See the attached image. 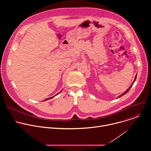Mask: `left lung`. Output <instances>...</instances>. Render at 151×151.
Returning a JSON list of instances; mask_svg holds the SVG:
<instances>
[{"label": "left lung", "mask_w": 151, "mask_h": 151, "mask_svg": "<svg viewBox=\"0 0 151 151\" xmlns=\"http://www.w3.org/2000/svg\"><path fill=\"white\" fill-rule=\"evenodd\" d=\"M136 77H137V75H136V77H135V79H134V81H133V83H132V85H131V86H130V87H129V88H128V90H127V91H125V92H124V93H123V94H121V96H119V97H118V98H119V97H121V96H124V94H126V93H127V92H128V91H129V90H130V88H132V86H133V83H134V82H135V81H136Z\"/></svg>", "instance_id": "8db88e82"}]
</instances>
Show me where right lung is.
Listing matches in <instances>:
<instances>
[{"label": "right lung", "mask_w": 151, "mask_h": 151, "mask_svg": "<svg viewBox=\"0 0 151 151\" xmlns=\"http://www.w3.org/2000/svg\"><path fill=\"white\" fill-rule=\"evenodd\" d=\"M61 91H60V92H61ZM58 93V94H56V95H55V96H53V97H50V98H47V99H45V100H44V101H45V100H49V99H52V98H53V97H55V96H57V95H58V94H59V93Z\"/></svg>", "instance_id": "obj_1"}]
</instances>
